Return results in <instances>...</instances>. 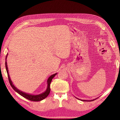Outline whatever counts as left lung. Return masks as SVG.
Wrapping results in <instances>:
<instances>
[{
	"instance_id": "left-lung-1",
	"label": "left lung",
	"mask_w": 120,
	"mask_h": 120,
	"mask_svg": "<svg viewBox=\"0 0 120 120\" xmlns=\"http://www.w3.org/2000/svg\"><path fill=\"white\" fill-rule=\"evenodd\" d=\"M79 99V100H80V99ZM96 99H94V100H91V101H90H90H87V100H81V101H94V100H95Z\"/></svg>"
}]
</instances>
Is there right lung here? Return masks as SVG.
Returning <instances> with one entry per match:
<instances>
[{
  "mask_svg": "<svg viewBox=\"0 0 120 120\" xmlns=\"http://www.w3.org/2000/svg\"><path fill=\"white\" fill-rule=\"evenodd\" d=\"M8 54H7V56H6V60L7 56H8ZM5 68H6L7 73H8L9 82L10 83V85L12 87V89L14 90H15L16 92H17L18 94H19V95H21V96H22L23 97L26 98V99H27L31 101H41L43 99H45V98H46L48 96V95H49V94L50 93V83H51L52 79L54 78V76H55L57 74V73L54 74H53L52 75H50V77L49 78L48 81H47V83H48V87H47V89H46V90L45 92H43V93H42L41 94H39V95H30V94H28L25 93H24L22 91H21V90H20L18 89H17L16 87L13 85L12 81H11L10 77H9V75L8 65H7L6 61H5Z\"/></svg>",
  "mask_w": 120,
  "mask_h": 120,
  "instance_id": "right-lung-1",
  "label": "right lung"
}]
</instances>
